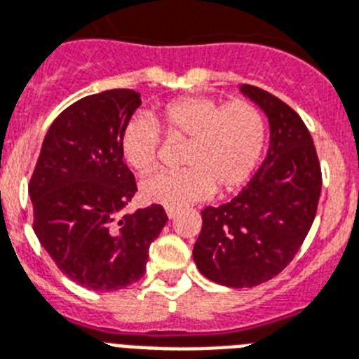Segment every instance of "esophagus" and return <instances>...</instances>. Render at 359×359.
<instances>
[{"label": "esophagus", "mask_w": 359, "mask_h": 359, "mask_svg": "<svg viewBox=\"0 0 359 359\" xmlns=\"http://www.w3.org/2000/svg\"><path fill=\"white\" fill-rule=\"evenodd\" d=\"M167 216H168V219H176L177 210L172 209V207H167Z\"/></svg>", "instance_id": "34e87169"}]
</instances>
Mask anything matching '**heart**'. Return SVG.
<instances>
[{
    "instance_id": "obj_1",
    "label": "heart",
    "mask_w": 359,
    "mask_h": 359,
    "mask_svg": "<svg viewBox=\"0 0 359 359\" xmlns=\"http://www.w3.org/2000/svg\"><path fill=\"white\" fill-rule=\"evenodd\" d=\"M168 137H185L189 143L182 170H154L142 180V194L150 203L182 209L207 200L216 192L234 191L250 180L267 142V121L262 109L249 100L223 105L207 96H189L168 103L161 112ZM161 127L154 118L136 114L121 134L127 163L147 170L158 161Z\"/></svg>"
}]
</instances>
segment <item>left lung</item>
<instances>
[{
  "label": "left lung",
  "instance_id": "8db88e82",
  "mask_svg": "<svg viewBox=\"0 0 359 359\" xmlns=\"http://www.w3.org/2000/svg\"><path fill=\"white\" fill-rule=\"evenodd\" d=\"M271 127L267 156L236 198L201 210L196 267L232 289L256 287L280 274L296 256L316 217L321 168L311 133L271 92L241 85Z\"/></svg>",
  "mask_w": 359,
  "mask_h": 359
}]
</instances>
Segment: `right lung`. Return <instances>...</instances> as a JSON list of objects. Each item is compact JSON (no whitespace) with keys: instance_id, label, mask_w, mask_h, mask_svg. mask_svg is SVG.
I'll return each mask as SVG.
<instances>
[{"instance_id":"add662e5","label":"right lung","mask_w":359,"mask_h":359,"mask_svg":"<svg viewBox=\"0 0 359 359\" xmlns=\"http://www.w3.org/2000/svg\"><path fill=\"white\" fill-rule=\"evenodd\" d=\"M140 105L137 92L114 88L67 107L30 177L39 243L69 280L96 292L125 289L145 274L150 243L168 219L161 205L121 214L137 191L121 134Z\"/></svg>"}]
</instances>
